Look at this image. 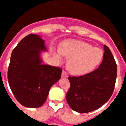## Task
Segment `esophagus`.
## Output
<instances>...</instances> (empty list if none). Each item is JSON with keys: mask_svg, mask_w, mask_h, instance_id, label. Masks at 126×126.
<instances>
[{"mask_svg": "<svg viewBox=\"0 0 126 126\" xmlns=\"http://www.w3.org/2000/svg\"><path fill=\"white\" fill-rule=\"evenodd\" d=\"M62 77H64V78H67V77H68V74H67V73L65 71H62Z\"/></svg>", "mask_w": 126, "mask_h": 126, "instance_id": "obj_1", "label": "esophagus"}]
</instances>
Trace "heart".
<instances>
[{
    "mask_svg": "<svg viewBox=\"0 0 126 126\" xmlns=\"http://www.w3.org/2000/svg\"><path fill=\"white\" fill-rule=\"evenodd\" d=\"M53 55L59 61H62V55L69 58V70L74 74H82L93 71L100 64L103 52L86 42L71 40L64 42L61 46L60 52H54Z\"/></svg>",
    "mask_w": 126,
    "mask_h": 126,
    "instance_id": "1",
    "label": "heart"
}]
</instances>
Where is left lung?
Listing matches in <instances>:
<instances>
[{
    "mask_svg": "<svg viewBox=\"0 0 126 126\" xmlns=\"http://www.w3.org/2000/svg\"><path fill=\"white\" fill-rule=\"evenodd\" d=\"M117 64L110 50L104 45V53L98 68L80 76H69L71 87L66 94L70 107L78 113L92 112L104 105L113 92Z\"/></svg>",
    "mask_w": 126,
    "mask_h": 126,
    "instance_id": "obj_1",
    "label": "left lung"
}]
</instances>
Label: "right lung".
<instances>
[{
    "mask_svg": "<svg viewBox=\"0 0 126 126\" xmlns=\"http://www.w3.org/2000/svg\"><path fill=\"white\" fill-rule=\"evenodd\" d=\"M46 51L45 40L40 35L30 34L11 53L9 84L16 100L26 107L42 106L51 87L61 79V68L43 64L41 53Z\"/></svg>",
    "mask_w": 126,
    "mask_h": 126,
    "instance_id": "obj_1",
    "label": "right lung"
}]
</instances>
